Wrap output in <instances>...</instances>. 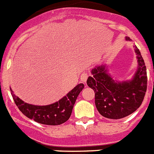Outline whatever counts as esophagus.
<instances>
[{
  "mask_svg": "<svg viewBox=\"0 0 154 154\" xmlns=\"http://www.w3.org/2000/svg\"><path fill=\"white\" fill-rule=\"evenodd\" d=\"M88 77H89V73L83 72L82 73L81 75H80V79H81V81L82 82H85L87 79H88Z\"/></svg>",
  "mask_w": 154,
  "mask_h": 154,
  "instance_id": "esophagus-1",
  "label": "esophagus"
}]
</instances>
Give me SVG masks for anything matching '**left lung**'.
<instances>
[{"label":"left lung","instance_id":"left-lung-1","mask_svg":"<svg viewBox=\"0 0 154 154\" xmlns=\"http://www.w3.org/2000/svg\"><path fill=\"white\" fill-rule=\"evenodd\" d=\"M126 40H130L126 38ZM138 69L133 79L119 82L106 72L104 65L94 68L87 85L95 92V103L99 112L107 119H118L130 115L140 106L147 88L146 65L140 50L135 46Z\"/></svg>","mask_w":154,"mask_h":154}]
</instances>
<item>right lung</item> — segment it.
<instances>
[{"mask_svg": "<svg viewBox=\"0 0 154 154\" xmlns=\"http://www.w3.org/2000/svg\"><path fill=\"white\" fill-rule=\"evenodd\" d=\"M83 88L84 84H79L59 101L48 106L28 104L16 96L11 89V92L17 108L27 117L41 124L56 126L69 119L76 99Z\"/></svg>", "mask_w": 154, "mask_h": 154, "instance_id": "add662e5", "label": "right lung"}]
</instances>
